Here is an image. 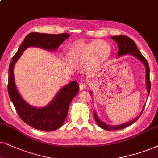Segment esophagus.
I'll return each mask as SVG.
<instances>
[{
    "label": "esophagus",
    "instance_id": "34e87169",
    "mask_svg": "<svg viewBox=\"0 0 158 158\" xmlns=\"http://www.w3.org/2000/svg\"><path fill=\"white\" fill-rule=\"evenodd\" d=\"M86 87H87V85H86V83L85 81H81V82L79 83V88H80L81 90L85 89L86 88Z\"/></svg>",
    "mask_w": 158,
    "mask_h": 158
}]
</instances>
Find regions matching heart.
<instances>
[{
    "label": "heart",
    "mask_w": 158,
    "mask_h": 158,
    "mask_svg": "<svg viewBox=\"0 0 158 158\" xmlns=\"http://www.w3.org/2000/svg\"><path fill=\"white\" fill-rule=\"evenodd\" d=\"M110 47L106 42L96 41L79 46L71 52V58L81 62L90 61L93 65L102 63L109 57Z\"/></svg>",
    "instance_id": "1"
}]
</instances>
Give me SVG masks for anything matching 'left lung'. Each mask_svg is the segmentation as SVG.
<instances>
[{
	"mask_svg": "<svg viewBox=\"0 0 158 158\" xmlns=\"http://www.w3.org/2000/svg\"><path fill=\"white\" fill-rule=\"evenodd\" d=\"M111 39L117 41V44H118L119 52L118 53H117V57L123 55H126V54H131V55H133L134 57H136V58L140 60L143 63V65H145L146 79H147V92H148V95H149V92H150V88H151V82H150V79H149V67L147 60H146L145 57L142 55V54L140 52V51L138 49L135 43L131 39V38L125 36V35H117V36H112L111 37ZM144 107L143 108V109H144ZM143 110L141 111L140 115L138 116L137 117H135V118L134 119H133V120L129 121L127 122V123H125L124 124H122V125H116V126L108 125L104 123H103L101 119H99L95 112L93 113V116L98 125L101 127H102L103 129L106 130V131H116V130H120V129L125 128V127L132 125L133 123H135V122L136 121L139 117H140V116L143 112Z\"/></svg>",
	"mask_w": 158,
	"mask_h": 158,
	"instance_id": "8db88e82",
	"label": "left lung"
}]
</instances>
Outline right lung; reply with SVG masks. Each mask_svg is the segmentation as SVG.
I'll return each mask as SVG.
<instances>
[{
    "label": "right lung",
    "instance_id": "right-lung-1",
    "mask_svg": "<svg viewBox=\"0 0 158 158\" xmlns=\"http://www.w3.org/2000/svg\"><path fill=\"white\" fill-rule=\"evenodd\" d=\"M70 35L69 33L47 34V33H29L25 38L17 53L13 56L9 65L8 92L18 115L24 123L44 131H53L62 126L66 119L70 103L79 91L78 83L71 81L65 85L57 93L55 98L44 108L38 109L30 106L22 98L18 93L14 79V65L20 57L23 52L31 46H34L47 50H55Z\"/></svg>",
    "mask_w": 158,
    "mask_h": 158
}]
</instances>
